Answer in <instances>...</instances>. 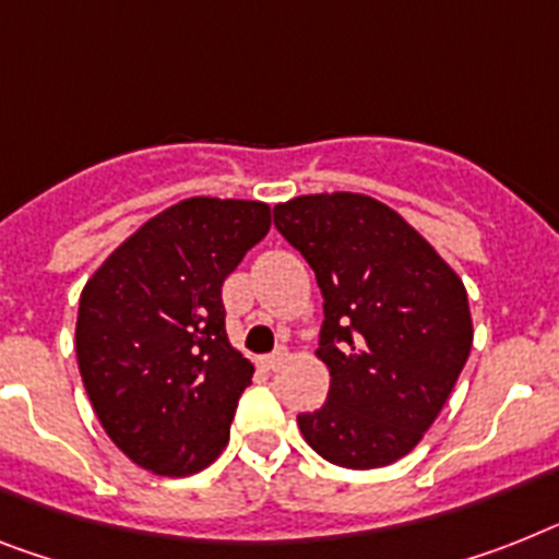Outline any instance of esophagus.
Masks as SVG:
<instances>
[{
  "mask_svg": "<svg viewBox=\"0 0 559 559\" xmlns=\"http://www.w3.org/2000/svg\"><path fill=\"white\" fill-rule=\"evenodd\" d=\"M285 359H288V354H285V352H274V354H265V357H260V359H257V362H260V366L265 368V371H276V368L283 366Z\"/></svg>",
  "mask_w": 559,
  "mask_h": 559,
  "instance_id": "esophagus-1",
  "label": "esophagus"
}]
</instances>
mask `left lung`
<instances>
[{
	"instance_id": "1",
	"label": "left lung",
	"mask_w": 559,
	"mask_h": 559,
	"mask_svg": "<svg viewBox=\"0 0 559 559\" xmlns=\"http://www.w3.org/2000/svg\"><path fill=\"white\" fill-rule=\"evenodd\" d=\"M274 225L317 274L329 366L322 408L299 414L329 463H396L435 426L472 352L468 294L435 246L366 193H306L274 205Z\"/></svg>"
}]
</instances>
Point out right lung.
<instances>
[{
	"label": "right lung",
	"mask_w": 559,
	"mask_h": 559,
	"mask_svg": "<svg viewBox=\"0 0 559 559\" xmlns=\"http://www.w3.org/2000/svg\"><path fill=\"white\" fill-rule=\"evenodd\" d=\"M269 228L265 202L191 197L133 230L82 288V382L140 468L188 477L228 445L253 366L225 334L223 283Z\"/></svg>",
	"instance_id": "1"
}]
</instances>
